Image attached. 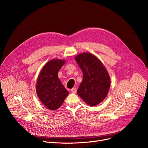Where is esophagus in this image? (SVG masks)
I'll use <instances>...</instances> for the list:
<instances>
[{
  "instance_id": "esophagus-1",
  "label": "esophagus",
  "mask_w": 148,
  "mask_h": 148,
  "mask_svg": "<svg viewBox=\"0 0 148 148\" xmlns=\"http://www.w3.org/2000/svg\"><path fill=\"white\" fill-rule=\"evenodd\" d=\"M71 92L72 93L75 94V93H76V92H77V89H76V88H72V89L71 90Z\"/></svg>"
}]
</instances>
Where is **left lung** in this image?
<instances>
[{
  "mask_svg": "<svg viewBox=\"0 0 148 148\" xmlns=\"http://www.w3.org/2000/svg\"><path fill=\"white\" fill-rule=\"evenodd\" d=\"M83 73L78 95L91 106L101 103L107 97L110 87V77L102 62L91 53H84L75 57Z\"/></svg>",
  "mask_w": 148,
  "mask_h": 148,
  "instance_id": "obj_1",
  "label": "left lung"
}]
</instances>
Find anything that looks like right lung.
<instances>
[{
    "instance_id": "obj_1",
    "label": "right lung",
    "mask_w": 148,
    "mask_h": 148,
    "mask_svg": "<svg viewBox=\"0 0 148 148\" xmlns=\"http://www.w3.org/2000/svg\"><path fill=\"white\" fill-rule=\"evenodd\" d=\"M65 61L53 59L49 61L41 70L38 77L36 92L41 102L51 110L61 107L69 95L58 77V72Z\"/></svg>"
}]
</instances>
